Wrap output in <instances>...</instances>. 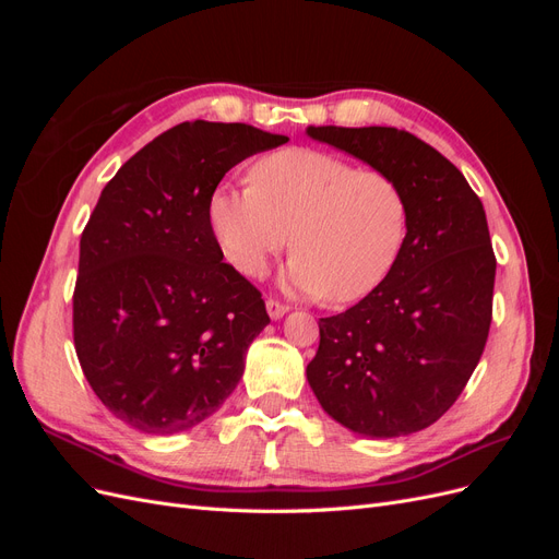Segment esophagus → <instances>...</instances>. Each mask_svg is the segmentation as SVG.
<instances>
[{"label": "esophagus", "mask_w": 559, "mask_h": 559, "mask_svg": "<svg viewBox=\"0 0 559 559\" xmlns=\"http://www.w3.org/2000/svg\"><path fill=\"white\" fill-rule=\"evenodd\" d=\"M265 310H267V314L273 317V319H280V317H284L286 312H289V306H284V302H280L275 298H267L265 300Z\"/></svg>", "instance_id": "34e87169"}]
</instances>
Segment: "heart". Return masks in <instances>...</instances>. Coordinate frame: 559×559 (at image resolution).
I'll return each mask as SVG.
<instances>
[{"label": "heart", "mask_w": 559, "mask_h": 559, "mask_svg": "<svg viewBox=\"0 0 559 559\" xmlns=\"http://www.w3.org/2000/svg\"><path fill=\"white\" fill-rule=\"evenodd\" d=\"M207 222L224 259L249 277L261 275L292 235L296 253L284 284L347 306L392 275L408 238L411 205L392 175L296 146L263 156L251 167V183H218Z\"/></svg>", "instance_id": "obj_1"}]
</instances>
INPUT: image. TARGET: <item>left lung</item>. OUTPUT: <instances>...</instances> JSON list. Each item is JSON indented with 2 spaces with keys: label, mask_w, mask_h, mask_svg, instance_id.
<instances>
[{
  "label": "left lung",
  "mask_w": 559,
  "mask_h": 559,
  "mask_svg": "<svg viewBox=\"0 0 559 559\" xmlns=\"http://www.w3.org/2000/svg\"><path fill=\"white\" fill-rule=\"evenodd\" d=\"M308 134L392 175L411 205L392 275L357 306L319 319L308 382L321 408L357 433L427 429L464 392L492 324L497 259L483 202L443 154L405 130Z\"/></svg>",
  "instance_id": "obj_1"
}]
</instances>
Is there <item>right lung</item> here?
<instances>
[{
    "label": "right lung",
    "mask_w": 559,
    "mask_h": 559,
    "mask_svg": "<svg viewBox=\"0 0 559 559\" xmlns=\"http://www.w3.org/2000/svg\"><path fill=\"white\" fill-rule=\"evenodd\" d=\"M284 142L247 123L186 121L103 189L81 233L74 347L97 399L132 429H191L238 386L270 317L222 261L207 200L230 167Z\"/></svg>",
    "instance_id": "right-lung-1"
}]
</instances>
